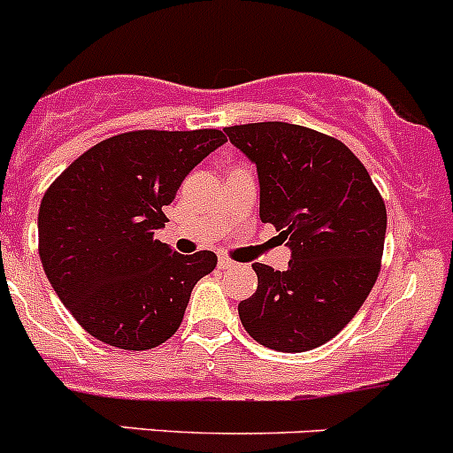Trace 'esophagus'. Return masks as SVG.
<instances>
[{
	"label": "esophagus",
	"mask_w": 453,
	"mask_h": 453,
	"mask_svg": "<svg viewBox=\"0 0 453 453\" xmlns=\"http://www.w3.org/2000/svg\"><path fill=\"white\" fill-rule=\"evenodd\" d=\"M219 268H221V270H230V268H234V261L226 259V257H219Z\"/></svg>",
	"instance_id": "34e87169"
}]
</instances>
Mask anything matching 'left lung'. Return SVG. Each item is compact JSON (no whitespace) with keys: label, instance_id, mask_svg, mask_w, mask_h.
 <instances>
[{"label":"left lung","instance_id":"obj_1","mask_svg":"<svg viewBox=\"0 0 453 453\" xmlns=\"http://www.w3.org/2000/svg\"><path fill=\"white\" fill-rule=\"evenodd\" d=\"M259 179V217L288 241V268L252 264L239 303L252 340L281 353L317 349L360 311L380 273L387 207L369 172L337 138L288 122L226 127Z\"/></svg>","mask_w":453,"mask_h":453}]
</instances>
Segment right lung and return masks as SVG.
Masks as SVG:
<instances>
[{
    "label": "right lung",
    "instance_id": "add662e5",
    "mask_svg": "<svg viewBox=\"0 0 453 453\" xmlns=\"http://www.w3.org/2000/svg\"><path fill=\"white\" fill-rule=\"evenodd\" d=\"M223 142L219 129L129 131L84 151L46 189L37 217L42 265L88 335L147 350L180 326L217 255H179L154 234L185 176Z\"/></svg>",
    "mask_w": 453,
    "mask_h": 453
}]
</instances>
